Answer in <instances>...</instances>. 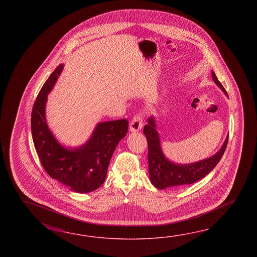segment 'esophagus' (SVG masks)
I'll list each match as a JSON object with an SVG mask.
<instances>
[{
    "label": "esophagus",
    "mask_w": 257,
    "mask_h": 257,
    "mask_svg": "<svg viewBox=\"0 0 257 257\" xmlns=\"http://www.w3.org/2000/svg\"><path fill=\"white\" fill-rule=\"evenodd\" d=\"M142 126H143V118L141 115H136L131 122L130 125V131L131 132H137V131H141Z\"/></svg>",
    "instance_id": "esophagus-1"
}]
</instances>
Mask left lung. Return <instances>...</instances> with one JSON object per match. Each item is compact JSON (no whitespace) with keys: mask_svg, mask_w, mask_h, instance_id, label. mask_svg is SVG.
<instances>
[{"mask_svg":"<svg viewBox=\"0 0 257 257\" xmlns=\"http://www.w3.org/2000/svg\"><path fill=\"white\" fill-rule=\"evenodd\" d=\"M212 78L218 87L223 91L226 95H228L223 85L219 82L213 71ZM143 132L148 142V163L150 180L153 186L158 189L191 185L193 183L202 179L203 177L210 173L218 164L226 150L229 140L228 135L218 153L209 158L193 164H178L170 162L164 156L161 148L158 131H156L155 119L153 116L148 118V124L144 126Z\"/></svg>","mask_w":257,"mask_h":257,"instance_id":"left-lung-1","label":"left lung"}]
</instances>
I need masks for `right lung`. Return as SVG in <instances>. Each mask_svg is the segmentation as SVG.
Wrapping results in <instances>:
<instances>
[{
  "instance_id": "add662e5",
  "label": "right lung",
  "mask_w": 257,
  "mask_h": 257,
  "mask_svg": "<svg viewBox=\"0 0 257 257\" xmlns=\"http://www.w3.org/2000/svg\"><path fill=\"white\" fill-rule=\"evenodd\" d=\"M63 69L58 66L44 83L35 101L31 115L34 145L48 175L76 193H89L104 183L110 160L118 142L126 136L128 122L125 118L100 122L85 144L68 148L55 139L46 121L48 94Z\"/></svg>"
}]
</instances>
